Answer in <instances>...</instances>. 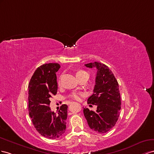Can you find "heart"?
<instances>
[{
	"label": "heart",
	"mask_w": 154,
	"mask_h": 154,
	"mask_svg": "<svg viewBox=\"0 0 154 154\" xmlns=\"http://www.w3.org/2000/svg\"><path fill=\"white\" fill-rule=\"evenodd\" d=\"M84 74H87V73L84 71V70H78V71L76 72V76L77 78L81 77V75ZM60 81H59V85H60ZM82 97H84V94L81 92H73L71 95H70V97L72 99L77 100V101H79V100H81Z\"/></svg>",
	"instance_id": "1"
}]
</instances>
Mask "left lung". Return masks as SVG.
Here are the masks:
<instances>
[{"label": "left lung", "instance_id": "obj_1", "mask_svg": "<svg viewBox=\"0 0 154 154\" xmlns=\"http://www.w3.org/2000/svg\"><path fill=\"white\" fill-rule=\"evenodd\" d=\"M97 69L94 94L88 99V104L97 106L96 112L84 108L83 112L90 128L104 134L116 125L121 106L119 84L113 73L105 64L95 62L85 64Z\"/></svg>", "mask_w": 154, "mask_h": 154}]
</instances>
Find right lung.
I'll return each mask as SVG.
<instances>
[{"instance_id": "obj_1", "label": "right lung", "mask_w": 154, "mask_h": 154, "mask_svg": "<svg viewBox=\"0 0 154 154\" xmlns=\"http://www.w3.org/2000/svg\"><path fill=\"white\" fill-rule=\"evenodd\" d=\"M60 66L48 63L37 68L28 85V110L34 127L41 135L49 139L60 137L66 128V104L57 113L51 111L50 99L57 92L56 72Z\"/></svg>"}]
</instances>
